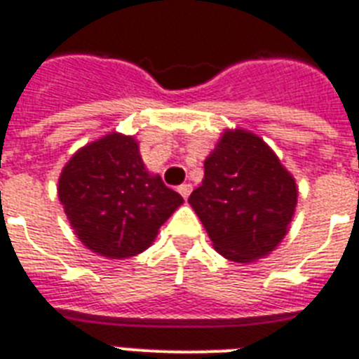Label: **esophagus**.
Listing matches in <instances>:
<instances>
[{"mask_svg": "<svg viewBox=\"0 0 359 359\" xmlns=\"http://www.w3.org/2000/svg\"><path fill=\"white\" fill-rule=\"evenodd\" d=\"M179 194L184 197V199H188V197H190V194H191V184H180L179 186Z\"/></svg>", "mask_w": 359, "mask_h": 359, "instance_id": "34e87169", "label": "esophagus"}]
</instances>
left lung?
Returning a JSON list of instances; mask_svg holds the SVG:
<instances>
[{"mask_svg":"<svg viewBox=\"0 0 359 359\" xmlns=\"http://www.w3.org/2000/svg\"><path fill=\"white\" fill-rule=\"evenodd\" d=\"M298 190L272 149L245 130H227L205 160L188 203L218 253L235 262L266 255L283 240Z\"/></svg>","mask_w":359,"mask_h":359,"instance_id":"left-lung-1","label":"left lung"}]
</instances>
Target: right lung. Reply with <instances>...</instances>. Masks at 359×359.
I'll use <instances>...</instances> for the list:
<instances>
[{"mask_svg": "<svg viewBox=\"0 0 359 359\" xmlns=\"http://www.w3.org/2000/svg\"><path fill=\"white\" fill-rule=\"evenodd\" d=\"M57 191L78 238L109 259L145 251L182 203L158 175H149L134 137L115 132L70 158Z\"/></svg>", "mask_w": 359, "mask_h": 359, "instance_id": "obj_1", "label": "right lung"}]
</instances>
